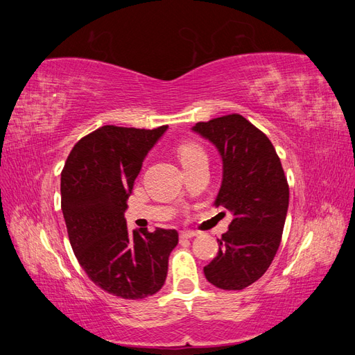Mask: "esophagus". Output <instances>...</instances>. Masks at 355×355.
<instances>
[{"instance_id":"esophagus-1","label":"esophagus","mask_w":355,"mask_h":355,"mask_svg":"<svg viewBox=\"0 0 355 355\" xmlns=\"http://www.w3.org/2000/svg\"><path fill=\"white\" fill-rule=\"evenodd\" d=\"M197 237V232L194 231H182L180 232V239H194Z\"/></svg>"}]
</instances>
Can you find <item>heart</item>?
Segmentation results:
<instances>
[{"label":"heart","instance_id":"1","mask_svg":"<svg viewBox=\"0 0 355 355\" xmlns=\"http://www.w3.org/2000/svg\"><path fill=\"white\" fill-rule=\"evenodd\" d=\"M201 158H206V154H204L202 149L196 144H185L179 148V159L182 166L191 164Z\"/></svg>","mask_w":355,"mask_h":355}]
</instances>
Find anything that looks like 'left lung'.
<instances>
[{
	"mask_svg": "<svg viewBox=\"0 0 355 355\" xmlns=\"http://www.w3.org/2000/svg\"><path fill=\"white\" fill-rule=\"evenodd\" d=\"M192 132L218 149L222 184L214 206L232 214L204 275L219 288L241 290L266 272L280 247L288 207L282 161L270 139L239 114L197 123Z\"/></svg>",
	"mask_w": 355,
	"mask_h": 355,
	"instance_id": "8db88e82",
	"label": "left lung"
}]
</instances>
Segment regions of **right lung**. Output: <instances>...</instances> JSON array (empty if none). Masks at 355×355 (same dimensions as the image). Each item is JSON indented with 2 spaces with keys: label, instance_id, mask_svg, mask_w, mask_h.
Returning <instances> with one entry per match:
<instances>
[{
  "label": "right lung",
  "instance_id": "obj_1",
  "mask_svg": "<svg viewBox=\"0 0 355 355\" xmlns=\"http://www.w3.org/2000/svg\"><path fill=\"white\" fill-rule=\"evenodd\" d=\"M154 130L103 125L72 148L60 176L62 211L72 250L90 280L114 296L144 299L163 287L176 230H127L124 211Z\"/></svg>",
  "mask_w": 355,
  "mask_h": 355
}]
</instances>
